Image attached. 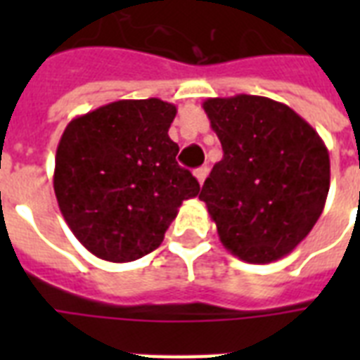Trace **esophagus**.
Instances as JSON below:
<instances>
[{"label": "esophagus", "instance_id": "esophagus-1", "mask_svg": "<svg viewBox=\"0 0 360 360\" xmlns=\"http://www.w3.org/2000/svg\"><path fill=\"white\" fill-rule=\"evenodd\" d=\"M207 174H209L207 166H202V168H198L196 172H194V175H196V179H198V183H200V185H203V181H205Z\"/></svg>", "mask_w": 360, "mask_h": 360}]
</instances>
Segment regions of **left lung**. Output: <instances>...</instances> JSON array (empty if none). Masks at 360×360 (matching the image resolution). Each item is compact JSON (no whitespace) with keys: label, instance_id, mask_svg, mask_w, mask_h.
<instances>
[{"label":"left lung","instance_id":"1","mask_svg":"<svg viewBox=\"0 0 360 360\" xmlns=\"http://www.w3.org/2000/svg\"><path fill=\"white\" fill-rule=\"evenodd\" d=\"M224 157L200 192L220 243L246 263L288 256L325 207L329 151L290 106L257 95L207 98Z\"/></svg>","mask_w":360,"mask_h":360}]
</instances>
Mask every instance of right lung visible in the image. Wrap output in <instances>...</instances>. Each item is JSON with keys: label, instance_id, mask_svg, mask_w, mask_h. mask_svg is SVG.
Listing matches in <instances>:
<instances>
[{"label": "right lung", "instance_id": "1", "mask_svg": "<svg viewBox=\"0 0 360 360\" xmlns=\"http://www.w3.org/2000/svg\"><path fill=\"white\" fill-rule=\"evenodd\" d=\"M175 114L160 98L115 101L67 124L53 192L70 231L101 259L134 262L158 248L181 203L200 194L175 160Z\"/></svg>", "mask_w": 360, "mask_h": 360}]
</instances>
